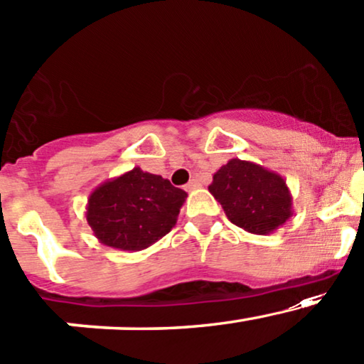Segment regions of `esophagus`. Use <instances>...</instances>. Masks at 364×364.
<instances>
[{"mask_svg": "<svg viewBox=\"0 0 364 364\" xmlns=\"http://www.w3.org/2000/svg\"><path fill=\"white\" fill-rule=\"evenodd\" d=\"M185 188H186V191H193V190L200 188V183H198V179H191V181L185 186Z\"/></svg>", "mask_w": 364, "mask_h": 364, "instance_id": "esophagus-1", "label": "esophagus"}]
</instances>
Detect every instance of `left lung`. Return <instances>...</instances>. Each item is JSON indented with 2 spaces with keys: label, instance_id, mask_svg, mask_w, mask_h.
Instances as JSON below:
<instances>
[{
  "label": "left lung",
  "instance_id": "1",
  "mask_svg": "<svg viewBox=\"0 0 364 364\" xmlns=\"http://www.w3.org/2000/svg\"><path fill=\"white\" fill-rule=\"evenodd\" d=\"M209 191L233 225L252 235L274 233L294 214L289 185L274 171L231 159L213 176Z\"/></svg>",
  "mask_w": 364,
  "mask_h": 364
}]
</instances>
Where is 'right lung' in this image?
Here are the masks:
<instances>
[{"instance_id":"add662e5","label":"right lung","mask_w":364,"mask_h":364,"mask_svg":"<svg viewBox=\"0 0 364 364\" xmlns=\"http://www.w3.org/2000/svg\"><path fill=\"white\" fill-rule=\"evenodd\" d=\"M186 197L169 179L134 167L91 191L85 215L100 243L138 252L173 230Z\"/></svg>"}]
</instances>
